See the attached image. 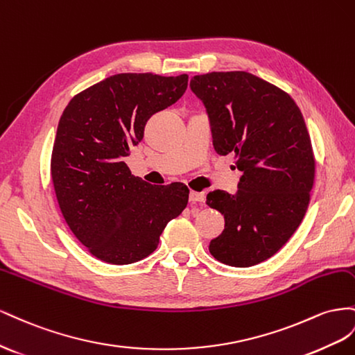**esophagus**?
<instances>
[{
  "instance_id": "1",
  "label": "esophagus",
  "mask_w": 355,
  "mask_h": 355,
  "mask_svg": "<svg viewBox=\"0 0 355 355\" xmlns=\"http://www.w3.org/2000/svg\"><path fill=\"white\" fill-rule=\"evenodd\" d=\"M189 200H190V204H204L205 195L204 193H199V191L191 190L190 195H189Z\"/></svg>"
}]
</instances>
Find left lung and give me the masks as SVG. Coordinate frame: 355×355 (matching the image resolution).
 I'll use <instances>...</instances> for the list:
<instances>
[{"label": "left lung", "mask_w": 355, "mask_h": 355, "mask_svg": "<svg viewBox=\"0 0 355 355\" xmlns=\"http://www.w3.org/2000/svg\"><path fill=\"white\" fill-rule=\"evenodd\" d=\"M190 89L207 108L216 151L235 153L242 171L235 195L207 196L225 216L209 252L229 266H254L286 245L308 209L315 159L305 120L284 90L245 71L195 76Z\"/></svg>", "instance_id": "1"}]
</instances>
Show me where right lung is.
Wrapping results in <instances>:
<instances>
[{
    "mask_svg": "<svg viewBox=\"0 0 355 355\" xmlns=\"http://www.w3.org/2000/svg\"><path fill=\"white\" fill-rule=\"evenodd\" d=\"M189 76H111L69 101L60 116L50 162L60 212L96 259L129 265L150 256L168 223L187 205L183 183L153 186L130 174V146L147 120L175 104Z\"/></svg>",
    "mask_w": 355,
    "mask_h": 355,
    "instance_id": "1",
    "label": "right lung"
}]
</instances>
